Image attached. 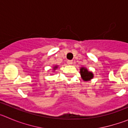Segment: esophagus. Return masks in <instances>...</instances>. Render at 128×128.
<instances>
[{"label": "esophagus", "instance_id": "obj_1", "mask_svg": "<svg viewBox=\"0 0 128 128\" xmlns=\"http://www.w3.org/2000/svg\"><path fill=\"white\" fill-rule=\"evenodd\" d=\"M66 63H67L68 65H72V61L68 60L67 62H66Z\"/></svg>", "mask_w": 128, "mask_h": 128}]
</instances>
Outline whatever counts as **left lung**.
Listing matches in <instances>:
<instances>
[{"instance_id":"1","label":"left lung","mask_w":128,"mask_h":128,"mask_svg":"<svg viewBox=\"0 0 128 128\" xmlns=\"http://www.w3.org/2000/svg\"><path fill=\"white\" fill-rule=\"evenodd\" d=\"M80 74L81 78L84 81H88L94 78V74L92 72H90L86 67L81 66L80 68Z\"/></svg>"}]
</instances>
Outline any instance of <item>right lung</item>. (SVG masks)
Listing matches in <instances>:
<instances>
[{"label": "right lung", "instance_id": "add662e5", "mask_svg": "<svg viewBox=\"0 0 128 128\" xmlns=\"http://www.w3.org/2000/svg\"><path fill=\"white\" fill-rule=\"evenodd\" d=\"M58 67V66L57 65H54V66H53V67H52V70H53V72H54V71H55V70H56V69H57Z\"/></svg>", "mask_w": 128, "mask_h": 128}]
</instances>
